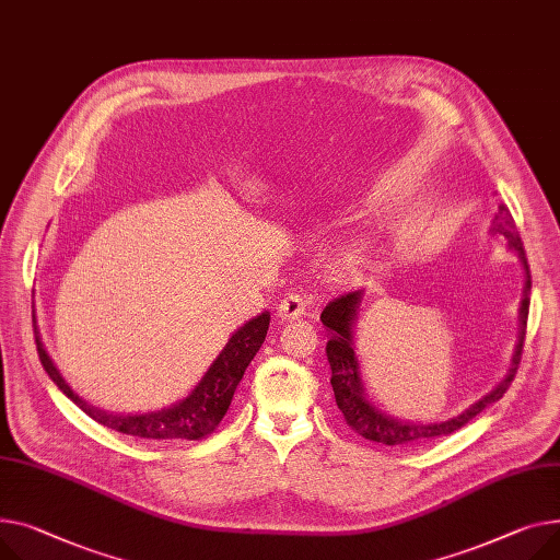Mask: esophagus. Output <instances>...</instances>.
Returning a JSON list of instances; mask_svg holds the SVG:
<instances>
[{"label":"esophagus","instance_id":"34e87169","mask_svg":"<svg viewBox=\"0 0 560 560\" xmlns=\"http://www.w3.org/2000/svg\"><path fill=\"white\" fill-rule=\"evenodd\" d=\"M302 315H306V300L300 292H288L281 300V304L277 306V317L281 322H285V319H294Z\"/></svg>","mask_w":560,"mask_h":560}]
</instances>
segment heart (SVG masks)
<instances>
[{"label": "heart", "mask_w": 560, "mask_h": 560, "mask_svg": "<svg viewBox=\"0 0 560 560\" xmlns=\"http://www.w3.org/2000/svg\"><path fill=\"white\" fill-rule=\"evenodd\" d=\"M374 243L369 238H360L355 243H349L340 249V254L335 256V270L347 277H355L362 275L369 266L371 258H374Z\"/></svg>", "instance_id": "obj_1"}]
</instances>
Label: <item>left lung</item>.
Wrapping results in <instances>:
<instances>
[{
  "instance_id": "1",
  "label": "left lung",
  "mask_w": 560,
  "mask_h": 560,
  "mask_svg": "<svg viewBox=\"0 0 560 560\" xmlns=\"http://www.w3.org/2000/svg\"><path fill=\"white\" fill-rule=\"evenodd\" d=\"M489 234L502 236L506 241V247L520 258V266H523V272H525L523 296H520V306H517V338L513 345L511 364L506 369L504 378L489 394H483L472 405H468L457 417L443 419V421H407L374 405V400H371L366 394L362 366L355 349V324L362 311L364 290L342 294L324 308L319 319L330 330V338L326 342V358L330 364V385L335 392V402H338L340 412L345 415L351 430H355L360 436L383 445H412V443H423L443 434H453L455 430L466 425L470 419H475L483 407L500 400L509 389L520 364V355H523L525 328H527V315H529L532 275H529L527 256L523 249V241H520L515 222L504 207H500L498 215L491 220Z\"/></svg>"
}]
</instances>
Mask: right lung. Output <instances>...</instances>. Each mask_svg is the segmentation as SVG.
<instances>
[{
	"instance_id": "add662e5",
	"label": "right lung",
	"mask_w": 560,
	"mask_h": 560,
	"mask_svg": "<svg viewBox=\"0 0 560 560\" xmlns=\"http://www.w3.org/2000/svg\"><path fill=\"white\" fill-rule=\"evenodd\" d=\"M270 326V313L264 311L256 317L247 319L243 326H238L232 335L228 345L215 355V360L205 371V376L194 385V389L184 398L171 402L168 407L155 409V412H141V415H119V412H107L96 405H90L83 396H79L69 387V383L62 378L60 369L47 353L43 345L40 326L33 317V332H35V345L37 355L47 371V376L56 383V387L71 400L77 402L83 412L94 419L96 423L117 430L137 439L148 441H160V439H186L196 441L215 430V425L225 417V412L232 405L234 392L238 383L243 381L245 369L258 353L260 345L266 342Z\"/></svg>"
}]
</instances>
